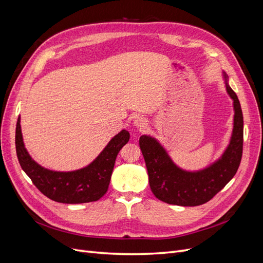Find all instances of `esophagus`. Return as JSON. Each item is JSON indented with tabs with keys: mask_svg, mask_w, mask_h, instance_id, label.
I'll use <instances>...</instances> for the list:
<instances>
[{
	"mask_svg": "<svg viewBox=\"0 0 263 263\" xmlns=\"http://www.w3.org/2000/svg\"><path fill=\"white\" fill-rule=\"evenodd\" d=\"M134 125L136 126V127H138L139 129H145L146 127H147V121H146V118L142 117V116H137L136 118H135Z\"/></svg>",
	"mask_w": 263,
	"mask_h": 263,
	"instance_id": "34e87169",
	"label": "esophagus"
}]
</instances>
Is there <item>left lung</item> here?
I'll return each instance as SVG.
<instances>
[{
    "label": "left lung",
    "instance_id": "8db88e82",
    "mask_svg": "<svg viewBox=\"0 0 263 263\" xmlns=\"http://www.w3.org/2000/svg\"><path fill=\"white\" fill-rule=\"evenodd\" d=\"M226 91L234 105V126L229 144L219 159L197 171L183 170L173 162L166 150L156 138L142 135L139 139L144 156L149 185L159 200L173 205H202L216 195L234 178L242 156L243 117L239 100L228 84L225 72Z\"/></svg>",
    "mask_w": 263,
    "mask_h": 263
}]
</instances>
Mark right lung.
I'll return each instance as SVG.
<instances>
[{"instance_id":"1","label":"right lung","mask_w":263,"mask_h":263,"mask_svg":"<svg viewBox=\"0 0 263 263\" xmlns=\"http://www.w3.org/2000/svg\"><path fill=\"white\" fill-rule=\"evenodd\" d=\"M129 140L123 129L109 140L94 160L82 169L60 172L46 169L33 160L24 146L21 117L17 119L15 145L20 164L35 186L50 200L65 204L95 202L107 192L110 177L119 150Z\"/></svg>"}]
</instances>
